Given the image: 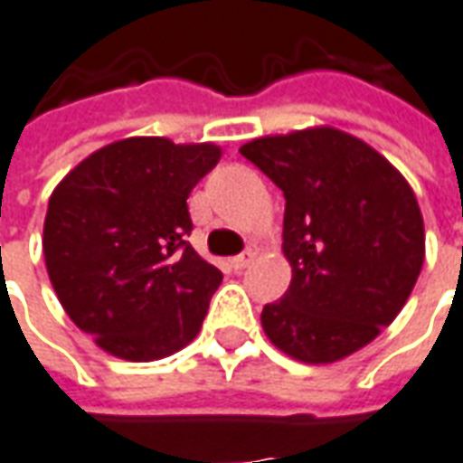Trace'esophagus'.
Here are the masks:
<instances>
[{"label":"esophagus","mask_w":463,"mask_h":463,"mask_svg":"<svg viewBox=\"0 0 463 463\" xmlns=\"http://www.w3.org/2000/svg\"><path fill=\"white\" fill-rule=\"evenodd\" d=\"M251 260H254V250H247L244 254H237V257L232 260V267H234L237 272H241L244 267H250Z\"/></svg>","instance_id":"34e87169"}]
</instances>
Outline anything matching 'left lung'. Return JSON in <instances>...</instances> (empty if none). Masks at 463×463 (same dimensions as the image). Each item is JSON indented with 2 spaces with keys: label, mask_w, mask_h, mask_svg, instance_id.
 Here are the masks:
<instances>
[{
  "label": "left lung",
  "mask_w": 463,
  "mask_h": 463,
  "mask_svg": "<svg viewBox=\"0 0 463 463\" xmlns=\"http://www.w3.org/2000/svg\"><path fill=\"white\" fill-rule=\"evenodd\" d=\"M239 153L285 196V298L264 305L277 350L310 365L373 343L403 310L426 257L419 201L365 140L333 126L262 136Z\"/></svg>",
  "instance_id": "8db88e82"
}]
</instances>
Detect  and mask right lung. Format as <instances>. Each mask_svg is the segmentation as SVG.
I'll use <instances>...</instances> for the list:
<instances>
[{"label":"right lung","mask_w":463,"mask_h":463,"mask_svg":"<svg viewBox=\"0 0 463 463\" xmlns=\"http://www.w3.org/2000/svg\"><path fill=\"white\" fill-rule=\"evenodd\" d=\"M216 143L133 136L80 161L47 203L43 251L67 317L130 363L168 358L199 335L222 272L186 241L191 189Z\"/></svg>","instance_id":"1"}]
</instances>
